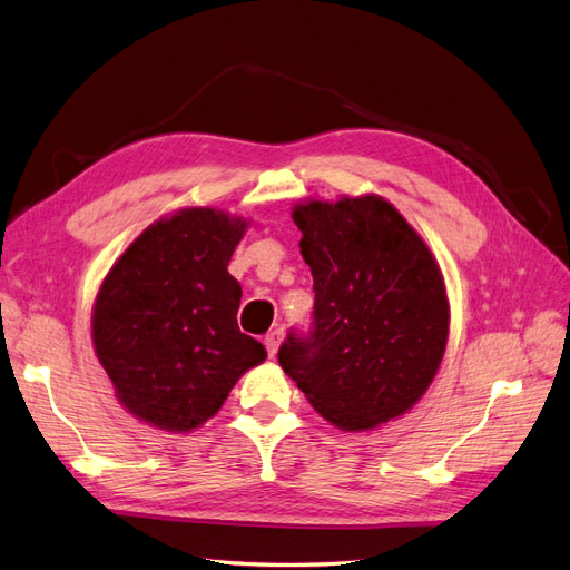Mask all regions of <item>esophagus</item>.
Returning a JSON list of instances; mask_svg holds the SVG:
<instances>
[{
  "label": "esophagus",
  "instance_id": "1",
  "mask_svg": "<svg viewBox=\"0 0 570 570\" xmlns=\"http://www.w3.org/2000/svg\"><path fill=\"white\" fill-rule=\"evenodd\" d=\"M281 340H283V333H281V331H275V333H268V335H266L264 344H266V350H268V356H271V358L275 356V352H278Z\"/></svg>",
  "mask_w": 570,
  "mask_h": 570
}]
</instances>
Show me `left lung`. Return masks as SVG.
Wrapping results in <instances>:
<instances>
[{
    "label": "left lung",
    "instance_id": "1",
    "mask_svg": "<svg viewBox=\"0 0 570 570\" xmlns=\"http://www.w3.org/2000/svg\"><path fill=\"white\" fill-rule=\"evenodd\" d=\"M314 275V333L289 335L283 371L321 416L366 433L404 416L435 381L450 299L435 254L381 195L292 206Z\"/></svg>",
    "mask_w": 570,
    "mask_h": 570
}]
</instances>
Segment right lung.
<instances>
[{
    "instance_id": "right-lung-1",
    "label": "right lung",
    "mask_w": 570,
    "mask_h": 570,
    "mask_svg": "<svg viewBox=\"0 0 570 570\" xmlns=\"http://www.w3.org/2000/svg\"><path fill=\"white\" fill-rule=\"evenodd\" d=\"M247 228L216 206H185L137 235L101 281L92 347L137 421L193 433L266 361L264 344L239 333L243 287L228 273Z\"/></svg>"
}]
</instances>
